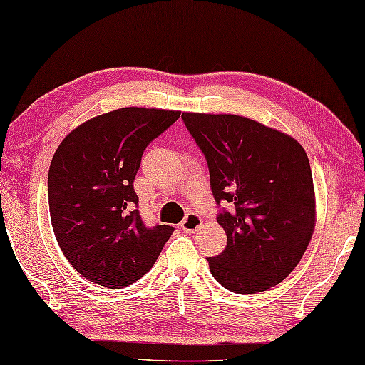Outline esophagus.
<instances>
[{
	"label": "esophagus",
	"instance_id": "1",
	"mask_svg": "<svg viewBox=\"0 0 365 365\" xmlns=\"http://www.w3.org/2000/svg\"><path fill=\"white\" fill-rule=\"evenodd\" d=\"M202 225V220L201 217L197 215V213H188L187 217H185V220L182 221V230L185 232H196L199 230V226Z\"/></svg>",
	"mask_w": 365,
	"mask_h": 365
}]
</instances>
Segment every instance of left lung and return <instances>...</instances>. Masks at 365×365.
<instances>
[{
	"mask_svg": "<svg viewBox=\"0 0 365 365\" xmlns=\"http://www.w3.org/2000/svg\"><path fill=\"white\" fill-rule=\"evenodd\" d=\"M205 155L218 215L227 237L207 258L215 280L237 294L275 287L302 259L315 231L313 177L304 147L274 128L231 113L183 112Z\"/></svg>",
	"mask_w": 365,
	"mask_h": 365,
	"instance_id": "left-lung-1",
	"label": "left lung"
}]
</instances>
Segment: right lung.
Segmentation results:
<instances>
[{"mask_svg": "<svg viewBox=\"0 0 365 365\" xmlns=\"http://www.w3.org/2000/svg\"><path fill=\"white\" fill-rule=\"evenodd\" d=\"M178 110L123 107L71 131L50 163L48 210L55 239L87 280L120 289L145 275L174 227H147L133 182L145 147Z\"/></svg>", "mask_w": 365, "mask_h": 365, "instance_id": "obj_1", "label": "right lung"}]
</instances>
